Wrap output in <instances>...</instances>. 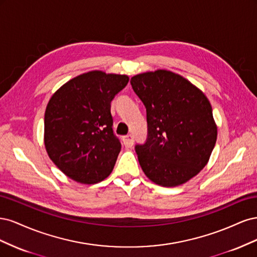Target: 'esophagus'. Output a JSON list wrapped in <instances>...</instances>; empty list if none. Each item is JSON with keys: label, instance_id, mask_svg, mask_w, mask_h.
Listing matches in <instances>:
<instances>
[{"label": "esophagus", "instance_id": "esophagus-1", "mask_svg": "<svg viewBox=\"0 0 257 257\" xmlns=\"http://www.w3.org/2000/svg\"><path fill=\"white\" fill-rule=\"evenodd\" d=\"M122 142H123V145L125 146L126 148H131L132 146L134 145V138H133V136H132V135L130 134V135L124 136V137L122 138Z\"/></svg>", "mask_w": 257, "mask_h": 257}]
</instances>
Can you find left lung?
<instances>
[{
  "mask_svg": "<svg viewBox=\"0 0 257 257\" xmlns=\"http://www.w3.org/2000/svg\"><path fill=\"white\" fill-rule=\"evenodd\" d=\"M131 84L147 110V141L135 146L145 175L166 188L189 181L207 165L216 142L209 99L166 69L138 74Z\"/></svg>",
  "mask_w": 257,
  "mask_h": 257,
  "instance_id": "left-lung-1",
  "label": "left lung"
}]
</instances>
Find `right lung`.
I'll list each match as a JSON object with an SVG mask.
<instances>
[{
	"label": "right lung",
	"instance_id": "add662e5",
	"mask_svg": "<svg viewBox=\"0 0 257 257\" xmlns=\"http://www.w3.org/2000/svg\"><path fill=\"white\" fill-rule=\"evenodd\" d=\"M126 75L92 71L64 83L45 111L44 142L50 160L73 180L94 184L110 175L121 150L110 103Z\"/></svg>",
	"mask_w": 257,
	"mask_h": 257
}]
</instances>
